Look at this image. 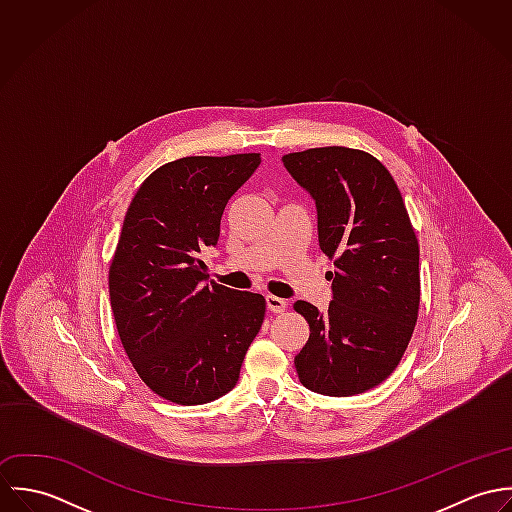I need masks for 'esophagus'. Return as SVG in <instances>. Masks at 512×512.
Instances as JSON below:
<instances>
[{"label":"esophagus","mask_w":512,"mask_h":512,"mask_svg":"<svg viewBox=\"0 0 512 512\" xmlns=\"http://www.w3.org/2000/svg\"><path fill=\"white\" fill-rule=\"evenodd\" d=\"M266 305L272 313H282V311H286L288 301L282 297H276V295H266Z\"/></svg>","instance_id":"34e87169"}]
</instances>
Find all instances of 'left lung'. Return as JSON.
Masks as SVG:
<instances>
[{
  "label": "left lung",
  "instance_id": "8db88e82",
  "mask_svg": "<svg viewBox=\"0 0 512 512\" xmlns=\"http://www.w3.org/2000/svg\"><path fill=\"white\" fill-rule=\"evenodd\" d=\"M317 209L319 248L335 258L323 313L293 309L309 339L293 363L299 382L325 396H355L398 366L418 319L420 248L398 185L370 153L313 147L282 157Z\"/></svg>",
  "mask_w": 512,
  "mask_h": 512
}]
</instances>
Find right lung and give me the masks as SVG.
Returning a JSON list of instances; mask_svg holds the SVG:
<instances>
[{"mask_svg":"<svg viewBox=\"0 0 512 512\" xmlns=\"http://www.w3.org/2000/svg\"><path fill=\"white\" fill-rule=\"evenodd\" d=\"M260 153L183 157L155 169L132 199L108 288L120 341L161 398L207 404L230 392L258 335L260 293L207 284L205 246H217L228 199Z\"/></svg>","mask_w":512,"mask_h":512,"instance_id":"right-lung-1","label":"right lung"}]
</instances>
